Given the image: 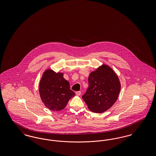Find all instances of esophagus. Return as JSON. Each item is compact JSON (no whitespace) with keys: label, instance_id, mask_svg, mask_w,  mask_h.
Masks as SVG:
<instances>
[{"label":"esophagus","instance_id":"esophagus-1","mask_svg":"<svg viewBox=\"0 0 156 156\" xmlns=\"http://www.w3.org/2000/svg\"><path fill=\"white\" fill-rule=\"evenodd\" d=\"M75 94H76V95H78V96H80V95H81V92L80 91H76V92H75Z\"/></svg>","mask_w":156,"mask_h":156}]
</instances>
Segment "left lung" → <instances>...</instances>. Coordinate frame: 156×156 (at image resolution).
I'll use <instances>...</instances> for the list:
<instances>
[{"instance_id":"1","label":"left lung","mask_w":156,"mask_h":156,"mask_svg":"<svg viewBox=\"0 0 156 156\" xmlns=\"http://www.w3.org/2000/svg\"><path fill=\"white\" fill-rule=\"evenodd\" d=\"M89 87L82 99L90 111L102 113L116 101L120 90L119 78L111 67L102 65L88 77Z\"/></svg>"}]
</instances>
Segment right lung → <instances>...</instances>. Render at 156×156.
Wrapping results in <instances>:
<instances>
[{"mask_svg":"<svg viewBox=\"0 0 156 156\" xmlns=\"http://www.w3.org/2000/svg\"><path fill=\"white\" fill-rule=\"evenodd\" d=\"M39 92L45 106L54 111L62 110L69 100L74 97L69 83L62 73H56L51 69L45 71L40 82Z\"/></svg>","mask_w":156,"mask_h":156,"instance_id":"obj_1","label":"right lung"}]
</instances>
